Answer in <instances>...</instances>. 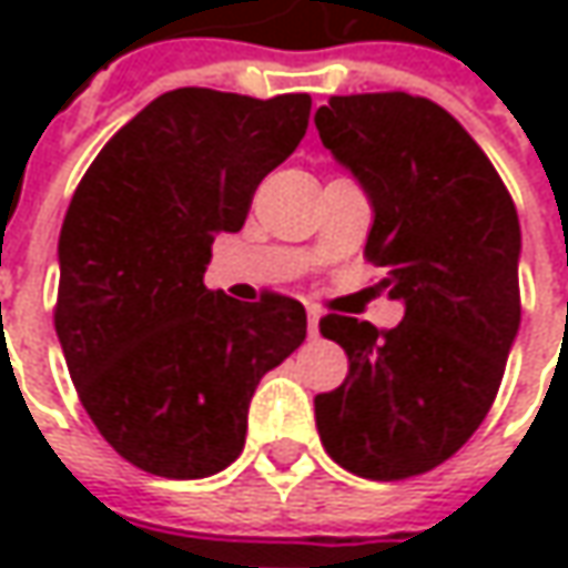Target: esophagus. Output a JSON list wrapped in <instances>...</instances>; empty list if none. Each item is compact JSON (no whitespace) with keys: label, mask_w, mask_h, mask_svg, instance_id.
Here are the masks:
<instances>
[{"label":"esophagus","mask_w":568,"mask_h":568,"mask_svg":"<svg viewBox=\"0 0 568 568\" xmlns=\"http://www.w3.org/2000/svg\"><path fill=\"white\" fill-rule=\"evenodd\" d=\"M306 332H310V338H316L318 335V310L310 306V322H306Z\"/></svg>","instance_id":"34e87169"}]
</instances>
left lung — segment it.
<instances>
[{
	"label": "left lung",
	"mask_w": 568,
	"mask_h": 568,
	"mask_svg": "<svg viewBox=\"0 0 568 568\" xmlns=\"http://www.w3.org/2000/svg\"><path fill=\"white\" fill-rule=\"evenodd\" d=\"M322 144L373 202L363 255L404 318L318 322L347 354V379L316 395V426L341 468L404 480L452 458L484 424L518 335L521 230L480 144L439 103L404 91L332 98Z\"/></svg>",
	"instance_id": "left-lung-1"
}]
</instances>
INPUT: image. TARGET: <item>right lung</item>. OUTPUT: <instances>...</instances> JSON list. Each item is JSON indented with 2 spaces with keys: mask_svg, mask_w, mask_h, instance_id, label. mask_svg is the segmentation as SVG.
Masks as SVG:
<instances>
[{
  "mask_svg": "<svg viewBox=\"0 0 568 568\" xmlns=\"http://www.w3.org/2000/svg\"><path fill=\"white\" fill-rule=\"evenodd\" d=\"M310 94L176 88L103 144L59 233L55 335L100 436L135 468L195 480L246 443L258 379L306 338L294 296L207 291L217 233L310 125Z\"/></svg>",
  "mask_w": 568,
  "mask_h": 568,
  "instance_id": "right-lung-1",
  "label": "right lung"
}]
</instances>
